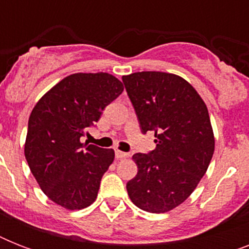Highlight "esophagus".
Here are the masks:
<instances>
[{
	"mask_svg": "<svg viewBox=\"0 0 249 249\" xmlns=\"http://www.w3.org/2000/svg\"><path fill=\"white\" fill-rule=\"evenodd\" d=\"M115 155H116L117 159H124V158H128V154H126V152L120 151V150H116V151H115Z\"/></svg>",
	"mask_w": 249,
	"mask_h": 249,
	"instance_id": "obj_1",
	"label": "esophagus"
}]
</instances>
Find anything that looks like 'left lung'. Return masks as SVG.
Listing matches in <instances>:
<instances>
[{
	"mask_svg": "<svg viewBox=\"0 0 249 249\" xmlns=\"http://www.w3.org/2000/svg\"><path fill=\"white\" fill-rule=\"evenodd\" d=\"M141 130L155 132L156 148L136 154L138 173L126 183L133 204L169 212L196 189L214 152L208 108L185 79L156 71L123 76Z\"/></svg>",
	"mask_w": 249,
	"mask_h": 249,
	"instance_id": "left-lung-1",
	"label": "left lung"
}]
</instances>
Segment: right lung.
<instances>
[{"label": "right lung", "mask_w": 249, "mask_h": 249, "mask_svg": "<svg viewBox=\"0 0 249 249\" xmlns=\"http://www.w3.org/2000/svg\"><path fill=\"white\" fill-rule=\"evenodd\" d=\"M123 90L120 80L106 72L73 73L33 107L24 155L41 190L55 204L76 211L97 199L115 151L81 143L80 138Z\"/></svg>", "instance_id": "obj_1"}]
</instances>
